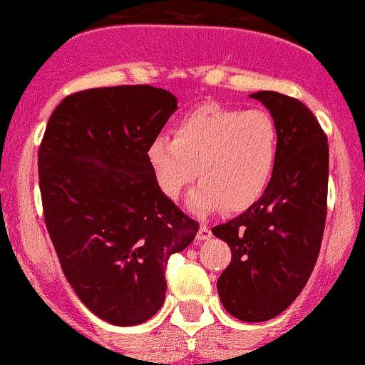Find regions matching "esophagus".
Returning <instances> with one entry per match:
<instances>
[{
    "label": "esophagus",
    "mask_w": 365,
    "mask_h": 365,
    "mask_svg": "<svg viewBox=\"0 0 365 365\" xmlns=\"http://www.w3.org/2000/svg\"><path fill=\"white\" fill-rule=\"evenodd\" d=\"M210 237H212V230H210L206 224H201L200 231H197V235H196V238H197V240H208Z\"/></svg>",
    "instance_id": "1"
}]
</instances>
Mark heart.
I'll list each match as a JSON object with an SVG mask.
<instances>
[{"label":"heart","mask_w":365,"mask_h":365,"mask_svg":"<svg viewBox=\"0 0 365 365\" xmlns=\"http://www.w3.org/2000/svg\"><path fill=\"white\" fill-rule=\"evenodd\" d=\"M157 187L178 201L200 178L189 200L197 213L224 206L230 212L249 208L267 192L279 162V128L261 109L203 104L187 113L173 139L157 135L146 150Z\"/></svg>","instance_id":"obj_1"}]
</instances>
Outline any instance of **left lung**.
<instances>
[{
	"label": "left lung",
	"instance_id": "8db88e82",
	"mask_svg": "<svg viewBox=\"0 0 365 365\" xmlns=\"http://www.w3.org/2000/svg\"><path fill=\"white\" fill-rule=\"evenodd\" d=\"M279 128V162L267 192L242 215L212 227L231 249L217 289L242 322H267L300 295L322 247L329 141L305 104L277 91L251 95Z\"/></svg>",
	"mask_w": 365,
	"mask_h": 365
}]
</instances>
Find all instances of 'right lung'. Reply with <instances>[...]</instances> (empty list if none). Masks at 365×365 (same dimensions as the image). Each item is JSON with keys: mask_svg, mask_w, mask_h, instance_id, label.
I'll return each mask as SVG.
<instances>
[{"mask_svg": "<svg viewBox=\"0 0 365 365\" xmlns=\"http://www.w3.org/2000/svg\"><path fill=\"white\" fill-rule=\"evenodd\" d=\"M176 111L148 84L68 95L38 148L46 227L65 277L104 322L139 325L165 298V267L200 224L160 192L146 150Z\"/></svg>", "mask_w": 365, "mask_h": 365, "instance_id": "obj_1", "label": "right lung"}]
</instances>
